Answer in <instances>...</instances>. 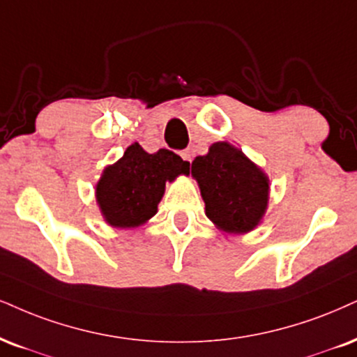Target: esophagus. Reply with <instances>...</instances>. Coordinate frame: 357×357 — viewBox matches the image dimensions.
Returning <instances> with one entry per match:
<instances>
[{
  "label": "esophagus",
  "mask_w": 357,
  "mask_h": 357,
  "mask_svg": "<svg viewBox=\"0 0 357 357\" xmlns=\"http://www.w3.org/2000/svg\"><path fill=\"white\" fill-rule=\"evenodd\" d=\"M180 155H182V158L185 162H192V152L190 151H183L182 153H180Z\"/></svg>",
  "instance_id": "esophagus-1"
}]
</instances>
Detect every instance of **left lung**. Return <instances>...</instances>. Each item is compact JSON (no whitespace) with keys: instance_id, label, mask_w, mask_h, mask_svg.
<instances>
[{"instance_id":"1","label":"left lung","mask_w":357,"mask_h":357,"mask_svg":"<svg viewBox=\"0 0 357 357\" xmlns=\"http://www.w3.org/2000/svg\"><path fill=\"white\" fill-rule=\"evenodd\" d=\"M205 215L218 230L243 235L265 218L270 202V178L261 167L230 142H215L205 155L192 162Z\"/></svg>"}]
</instances>
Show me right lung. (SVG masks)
<instances>
[{"instance_id": "1", "label": "right lung", "mask_w": 357, "mask_h": 357, "mask_svg": "<svg viewBox=\"0 0 357 357\" xmlns=\"http://www.w3.org/2000/svg\"><path fill=\"white\" fill-rule=\"evenodd\" d=\"M188 174V162L160 149L145 152L137 142L102 170L96 183V202L104 222L114 228H137L157 213L165 183Z\"/></svg>"}]
</instances>
